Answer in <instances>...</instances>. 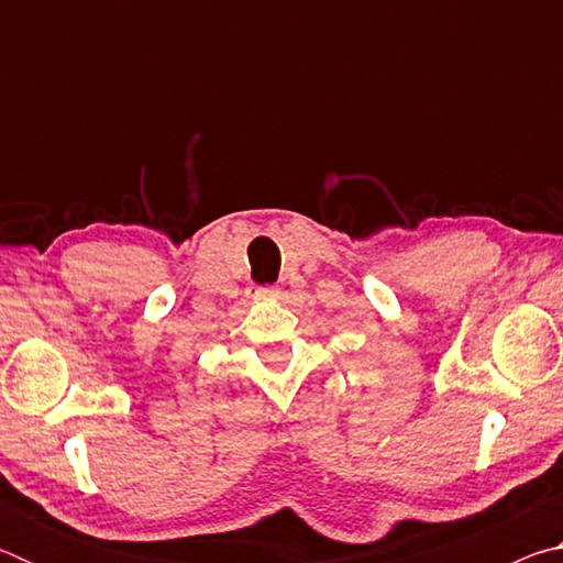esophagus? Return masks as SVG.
Instances as JSON below:
<instances>
[{
	"instance_id": "34e87169",
	"label": "esophagus",
	"mask_w": 563,
	"mask_h": 563,
	"mask_svg": "<svg viewBox=\"0 0 563 563\" xmlns=\"http://www.w3.org/2000/svg\"><path fill=\"white\" fill-rule=\"evenodd\" d=\"M247 298L251 300H278L280 288H275V285H265V288H251L247 290Z\"/></svg>"
}]
</instances>
